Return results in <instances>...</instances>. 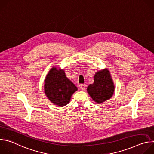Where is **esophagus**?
Here are the masks:
<instances>
[{"mask_svg":"<svg viewBox=\"0 0 154 154\" xmlns=\"http://www.w3.org/2000/svg\"><path fill=\"white\" fill-rule=\"evenodd\" d=\"M80 88H81L82 90L84 91L85 90V88H86V85L85 84H81Z\"/></svg>","mask_w":154,"mask_h":154,"instance_id":"obj_1","label":"esophagus"}]
</instances>
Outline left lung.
Listing matches in <instances>:
<instances>
[{"instance_id": "8db88e82", "label": "left lung", "mask_w": 154, "mask_h": 154, "mask_svg": "<svg viewBox=\"0 0 154 154\" xmlns=\"http://www.w3.org/2000/svg\"><path fill=\"white\" fill-rule=\"evenodd\" d=\"M114 91V83L110 72L106 68L96 72L94 76V83L87 88L88 93L97 103L110 99Z\"/></svg>"}]
</instances>
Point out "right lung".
<instances>
[{
  "instance_id": "1",
  "label": "right lung",
  "mask_w": 154,
  "mask_h": 154,
  "mask_svg": "<svg viewBox=\"0 0 154 154\" xmlns=\"http://www.w3.org/2000/svg\"><path fill=\"white\" fill-rule=\"evenodd\" d=\"M45 93L54 105L64 106L69 103L72 95L77 91L75 85L66 77L64 69L54 66L45 80Z\"/></svg>"
}]
</instances>
